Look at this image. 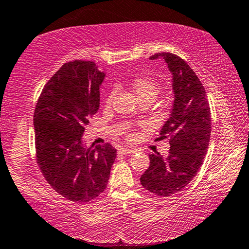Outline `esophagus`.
Segmentation results:
<instances>
[{
  "mask_svg": "<svg viewBox=\"0 0 249 249\" xmlns=\"http://www.w3.org/2000/svg\"><path fill=\"white\" fill-rule=\"evenodd\" d=\"M119 152L122 153V154H132V153L138 152V150H136V149H129V148H121Z\"/></svg>",
  "mask_w": 249,
  "mask_h": 249,
  "instance_id": "1",
  "label": "esophagus"
}]
</instances>
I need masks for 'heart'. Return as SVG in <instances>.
<instances>
[{"mask_svg": "<svg viewBox=\"0 0 249 249\" xmlns=\"http://www.w3.org/2000/svg\"><path fill=\"white\" fill-rule=\"evenodd\" d=\"M128 85L130 86V88L133 89L134 93L139 96L140 100H143L146 97H154L160 93V85L158 82H155L154 80L150 79V77L147 76H136L134 77L129 81ZM116 95V89L113 88L108 93L107 95V99H106V103H109L113 102L114 97ZM134 135L130 134L129 139H133Z\"/></svg>", "mask_w": 249, "mask_h": 249, "instance_id": "1", "label": "heart"}]
</instances>
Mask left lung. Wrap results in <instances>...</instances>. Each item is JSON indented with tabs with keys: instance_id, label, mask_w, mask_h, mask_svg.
<instances>
[{
	"instance_id": "obj_1",
	"label": "left lung",
	"mask_w": 249,
	"mask_h": 249,
	"mask_svg": "<svg viewBox=\"0 0 249 249\" xmlns=\"http://www.w3.org/2000/svg\"><path fill=\"white\" fill-rule=\"evenodd\" d=\"M173 75L174 102L161 128V139L169 138L168 156L150 154V166L140 178L141 185L158 196H170L188 185L202 166L212 132L211 108L206 90L186 61L170 53H158Z\"/></svg>"
}]
</instances>
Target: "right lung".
Segmentation results:
<instances>
[{
	"label": "right lung",
	"mask_w": 249,
	"mask_h": 249,
	"mask_svg": "<svg viewBox=\"0 0 249 249\" xmlns=\"http://www.w3.org/2000/svg\"><path fill=\"white\" fill-rule=\"evenodd\" d=\"M105 76L90 61L64 63L36 103L37 163L47 182L74 202H89L105 191L116 158V149L109 143L83 147L85 125L99 110Z\"/></svg>",
	"instance_id": "1"
}]
</instances>
